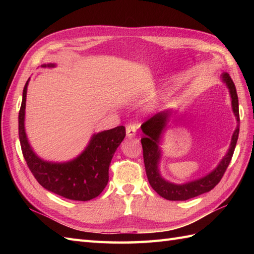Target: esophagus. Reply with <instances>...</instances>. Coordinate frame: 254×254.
<instances>
[{
	"label": "esophagus",
	"mask_w": 254,
	"mask_h": 254,
	"mask_svg": "<svg viewBox=\"0 0 254 254\" xmlns=\"http://www.w3.org/2000/svg\"><path fill=\"white\" fill-rule=\"evenodd\" d=\"M136 131H137V127L135 126V124H128V126L127 127V135L128 137L135 136Z\"/></svg>",
	"instance_id": "obj_1"
}]
</instances>
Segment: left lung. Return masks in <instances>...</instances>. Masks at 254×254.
Segmentation results:
<instances>
[{"instance_id": "8db88e82", "label": "left lung", "mask_w": 254, "mask_h": 254, "mask_svg": "<svg viewBox=\"0 0 254 254\" xmlns=\"http://www.w3.org/2000/svg\"><path fill=\"white\" fill-rule=\"evenodd\" d=\"M220 78H222L223 82L229 89V94L231 97V107H233L234 115L238 124H237L233 137H231L230 146L227 154L219 161L216 168L213 169L206 176L196 180L182 183V185H176V183L165 180L161 177L159 171V163L161 160V149L159 147V144L161 136H163L167 127V124H168L171 109H166L156 113L155 116L142 124L141 128L145 134V136L141 138L145 170H146L149 185L152 186V188L161 197L169 199V201H186V199L201 195V194L206 193L216 187V185H218V182L223 178L226 169H227L231 157L234 155L237 139H238L239 135V102L235 84L229 76V74L223 73Z\"/></svg>"}]
</instances>
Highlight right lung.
I'll return each instance as SVG.
<instances>
[{
  "instance_id": "1",
  "label": "right lung",
  "mask_w": 254,
  "mask_h": 254,
  "mask_svg": "<svg viewBox=\"0 0 254 254\" xmlns=\"http://www.w3.org/2000/svg\"><path fill=\"white\" fill-rule=\"evenodd\" d=\"M55 67L56 64H42ZM29 79L25 84L18 115V135L24 158L32 175L46 190L74 201H89L104 191L109 181V166L113 154L126 137V127L95 133L77 157L64 163L40 158L30 146L25 130L26 96Z\"/></svg>"
}]
</instances>
